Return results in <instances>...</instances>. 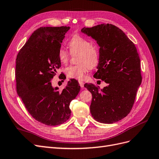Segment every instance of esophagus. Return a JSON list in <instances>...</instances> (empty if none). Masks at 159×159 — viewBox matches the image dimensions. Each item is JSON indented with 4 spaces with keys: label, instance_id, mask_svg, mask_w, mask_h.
I'll return each mask as SVG.
<instances>
[{
    "label": "esophagus",
    "instance_id": "34e87169",
    "mask_svg": "<svg viewBox=\"0 0 159 159\" xmlns=\"http://www.w3.org/2000/svg\"><path fill=\"white\" fill-rule=\"evenodd\" d=\"M79 84H80V87L83 88H84V83L83 82V81H79Z\"/></svg>",
    "mask_w": 159,
    "mask_h": 159
}]
</instances>
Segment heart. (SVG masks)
<instances>
[{
	"instance_id": "heart-1",
	"label": "heart",
	"mask_w": 159,
	"mask_h": 159,
	"mask_svg": "<svg viewBox=\"0 0 159 159\" xmlns=\"http://www.w3.org/2000/svg\"><path fill=\"white\" fill-rule=\"evenodd\" d=\"M68 47L71 55H75L78 64L70 66L65 68V74L68 78L83 80L89 69L98 65L99 53L98 48L91 45L90 42L80 35L75 34L71 37L68 42ZM57 57L61 64H66L70 58L69 53L62 48L57 51Z\"/></svg>"
}]
</instances>
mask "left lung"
Here are the masks:
<instances>
[{
  "mask_svg": "<svg viewBox=\"0 0 159 159\" xmlns=\"http://www.w3.org/2000/svg\"><path fill=\"white\" fill-rule=\"evenodd\" d=\"M81 31L99 45L98 71L93 77L107 84L102 89L93 84L84 85L92 94L91 114L100 123L117 122L131 111L142 81L136 47L121 29L111 24L84 27Z\"/></svg>",
  "mask_w": 159,
  "mask_h": 159,
  "instance_id": "left-lung-1",
  "label": "left lung"
}]
</instances>
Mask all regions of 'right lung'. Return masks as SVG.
I'll return each mask as SVG.
<instances>
[{"label":"right lung","mask_w":159,"mask_h":159,"mask_svg":"<svg viewBox=\"0 0 159 159\" xmlns=\"http://www.w3.org/2000/svg\"><path fill=\"white\" fill-rule=\"evenodd\" d=\"M70 26L40 27L34 32L16 57V91L27 111L36 121L49 126L69 119L70 102L80 90L78 81L70 80L59 91L51 80L61 67L57 51Z\"/></svg>","instance_id":"1"}]
</instances>
